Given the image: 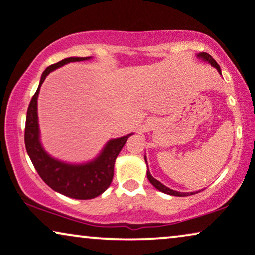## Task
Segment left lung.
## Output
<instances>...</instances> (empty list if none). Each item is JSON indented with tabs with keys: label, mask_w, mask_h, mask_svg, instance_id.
I'll use <instances>...</instances> for the list:
<instances>
[{
	"label": "left lung",
	"mask_w": 255,
	"mask_h": 255,
	"mask_svg": "<svg viewBox=\"0 0 255 255\" xmlns=\"http://www.w3.org/2000/svg\"><path fill=\"white\" fill-rule=\"evenodd\" d=\"M197 58L202 59L203 62H208L209 64H211V66L216 67L217 71L222 74V70H220V66L217 64V62L215 59L212 58L211 56H210L209 53L206 52H199L196 54ZM144 161L147 163V177L149 179V182L151 183L152 185L155 186L156 189L159 190V191L163 192V193H167V195H170V196H177V197H185V196H190V195H195V193H198V191H195V192H181V191H176V190H172L170 188H168V186H165L164 184H162L161 182L157 181V179L154 178L150 174V171H149V168H148V162H147V157L144 156Z\"/></svg>",
	"instance_id": "left-lung-1"
}]
</instances>
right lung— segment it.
I'll return each mask as SVG.
<instances>
[{
    "label": "right lung",
    "instance_id": "obj_1",
    "mask_svg": "<svg viewBox=\"0 0 255 255\" xmlns=\"http://www.w3.org/2000/svg\"><path fill=\"white\" fill-rule=\"evenodd\" d=\"M92 57H69L46 67L39 80L38 88L30 101L25 121V148L33 167L40 178L56 192L74 199H92L100 196L111 185L114 175V164L126 141L133 134L112 138L92 161L69 163L51 156L40 142L37 100L42 84L50 72L69 63L90 60Z\"/></svg>",
    "mask_w": 255,
    "mask_h": 255
}]
</instances>
